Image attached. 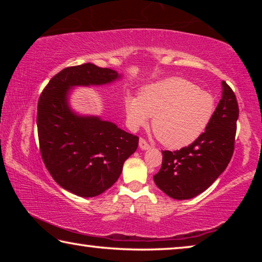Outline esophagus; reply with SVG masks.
Returning <instances> with one entry per match:
<instances>
[{
  "label": "esophagus",
  "instance_id": "1",
  "mask_svg": "<svg viewBox=\"0 0 262 262\" xmlns=\"http://www.w3.org/2000/svg\"><path fill=\"white\" fill-rule=\"evenodd\" d=\"M140 148L142 149V150H147V149H149L150 148V145L148 144V142L147 141H145L144 139H142V137H141V139H140Z\"/></svg>",
  "mask_w": 262,
  "mask_h": 262
}]
</instances>
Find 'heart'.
Returning <instances> with one entry per match:
<instances>
[{
    "label": "heart",
    "instance_id": "b5f03b06",
    "mask_svg": "<svg viewBox=\"0 0 262 262\" xmlns=\"http://www.w3.org/2000/svg\"><path fill=\"white\" fill-rule=\"evenodd\" d=\"M125 105L132 128L144 126L152 117L154 133L171 149L187 147L202 136L216 111L215 97L183 77L149 84L139 97L127 95Z\"/></svg>",
    "mask_w": 262,
    "mask_h": 262
}]
</instances>
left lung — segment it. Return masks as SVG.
Masks as SVG:
<instances>
[{
	"label": "left lung",
	"instance_id": "left-lung-1",
	"mask_svg": "<svg viewBox=\"0 0 262 262\" xmlns=\"http://www.w3.org/2000/svg\"><path fill=\"white\" fill-rule=\"evenodd\" d=\"M223 94L203 135L176 151L163 150L162 167L154 181L176 200H186L206 190L231 161L239 107L232 89L222 82Z\"/></svg>",
	"mask_w": 262,
	"mask_h": 262
}]
</instances>
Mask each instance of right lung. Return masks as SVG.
<instances>
[{
  "mask_svg": "<svg viewBox=\"0 0 262 262\" xmlns=\"http://www.w3.org/2000/svg\"><path fill=\"white\" fill-rule=\"evenodd\" d=\"M119 78L110 68L84 63L51 78L38 101L37 127L41 158L52 178L78 196L92 198L110 188L139 137L98 117H78L67 101L75 85H100Z\"/></svg>",
  "mask_w": 262,
  "mask_h": 262,
  "instance_id": "add662e5",
  "label": "right lung"
}]
</instances>
